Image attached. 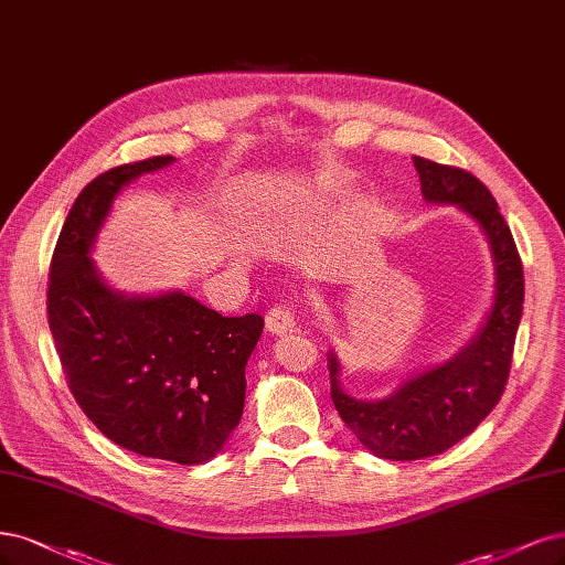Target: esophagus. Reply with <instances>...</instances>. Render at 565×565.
Listing matches in <instances>:
<instances>
[{
	"mask_svg": "<svg viewBox=\"0 0 565 565\" xmlns=\"http://www.w3.org/2000/svg\"><path fill=\"white\" fill-rule=\"evenodd\" d=\"M266 329H268L270 334H276V337H287V334H291L297 329V320H295V316L289 313L287 308H274L266 316Z\"/></svg>",
	"mask_w": 565,
	"mask_h": 565,
	"instance_id": "obj_1",
	"label": "esophagus"
}]
</instances>
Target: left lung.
Masks as SVG:
<instances>
[{
  "label": "left lung",
  "instance_id": "1",
  "mask_svg": "<svg viewBox=\"0 0 565 565\" xmlns=\"http://www.w3.org/2000/svg\"><path fill=\"white\" fill-rule=\"evenodd\" d=\"M427 203L456 205L472 217L491 245L493 301L477 334L437 366L402 381L391 395L360 399L341 383V362L329 350L327 369L339 416L364 449L387 460L444 454L493 412L510 376L516 329L523 313V266L498 203L475 174L414 157Z\"/></svg>",
  "mask_w": 565,
  "mask_h": 565
}]
</instances>
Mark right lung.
Wrapping results in <instances>:
<instances>
[{
	"label": "right lung",
	"mask_w": 565,
	"mask_h": 565,
	"mask_svg": "<svg viewBox=\"0 0 565 565\" xmlns=\"http://www.w3.org/2000/svg\"><path fill=\"white\" fill-rule=\"evenodd\" d=\"M153 157L111 168L76 196L49 270V327L74 399L107 439L147 458H215L245 406V366L264 318H222L180 289L126 295L90 259L114 199Z\"/></svg>",
	"instance_id": "obj_1"
}]
</instances>
